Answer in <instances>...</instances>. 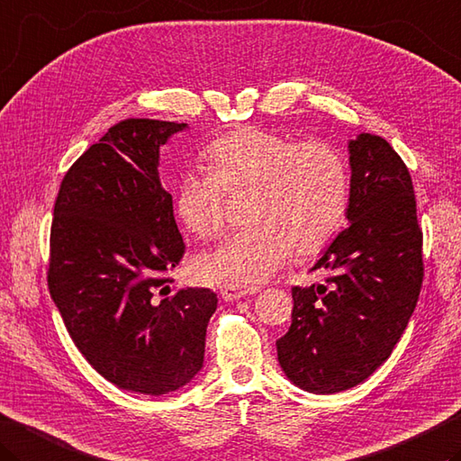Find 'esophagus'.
Listing matches in <instances>:
<instances>
[{
	"instance_id": "esophagus-1",
	"label": "esophagus",
	"mask_w": 461,
	"mask_h": 461,
	"mask_svg": "<svg viewBox=\"0 0 461 461\" xmlns=\"http://www.w3.org/2000/svg\"><path fill=\"white\" fill-rule=\"evenodd\" d=\"M258 292V287H246V285H236V284H228V285H221V297L225 302H236L241 300V297L246 295H254Z\"/></svg>"
}]
</instances>
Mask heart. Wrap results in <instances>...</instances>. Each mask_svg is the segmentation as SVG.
<instances>
[{
    "label": "heart",
    "instance_id": "obj_1",
    "mask_svg": "<svg viewBox=\"0 0 461 461\" xmlns=\"http://www.w3.org/2000/svg\"><path fill=\"white\" fill-rule=\"evenodd\" d=\"M207 174L189 171L176 185V213L200 240L220 238L230 200L248 195L249 223L195 261L203 282L256 285L272 277L294 249L320 254L344 228L349 167L323 140L294 141L274 130L243 125L215 138L202 153Z\"/></svg>",
    "mask_w": 461,
    "mask_h": 461
}]
</instances>
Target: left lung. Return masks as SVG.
Returning <instances> with one entry per match:
<instances>
[{"label":"left lung","mask_w":461,"mask_h":461,"mask_svg":"<svg viewBox=\"0 0 461 461\" xmlns=\"http://www.w3.org/2000/svg\"><path fill=\"white\" fill-rule=\"evenodd\" d=\"M349 228L312 269L326 284L292 290V326L276 341L285 375L312 393L367 380L398 344L423 282V233L410 169L380 135L349 141Z\"/></svg>","instance_id":"1"}]
</instances>
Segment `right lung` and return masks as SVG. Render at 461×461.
Here are the masks:
<instances>
[{"instance_id": "right-lung-1", "label": "right lung", "mask_w": 461, "mask_h": 461, "mask_svg": "<svg viewBox=\"0 0 461 461\" xmlns=\"http://www.w3.org/2000/svg\"><path fill=\"white\" fill-rule=\"evenodd\" d=\"M185 123L123 120L63 176L53 205L48 287L71 339L107 382L148 395L203 366L218 295L166 284L185 243L159 179V148Z\"/></svg>"}]
</instances>
